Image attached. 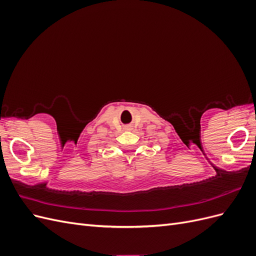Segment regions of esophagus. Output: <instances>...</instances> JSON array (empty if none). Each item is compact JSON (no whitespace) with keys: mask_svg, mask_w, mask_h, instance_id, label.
Instances as JSON below:
<instances>
[{"mask_svg":"<svg viewBox=\"0 0 256 256\" xmlns=\"http://www.w3.org/2000/svg\"><path fill=\"white\" fill-rule=\"evenodd\" d=\"M126 129H127V130H130L131 128H130V127H126Z\"/></svg>","mask_w":256,"mask_h":256,"instance_id":"obj_1","label":"esophagus"}]
</instances>
